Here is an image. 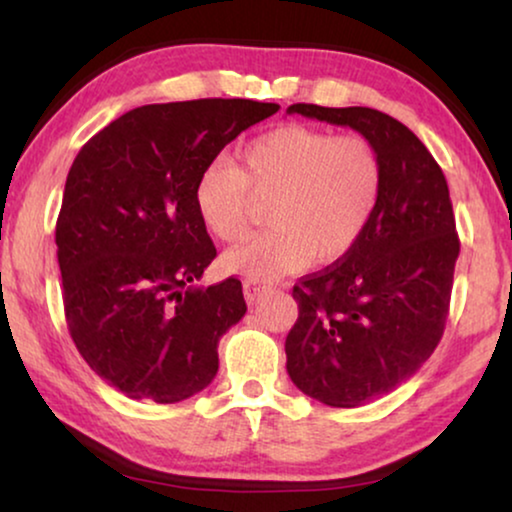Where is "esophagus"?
<instances>
[{
	"mask_svg": "<svg viewBox=\"0 0 512 512\" xmlns=\"http://www.w3.org/2000/svg\"><path fill=\"white\" fill-rule=\"evenodd\" d=\"M242 286H244V298H247L249 303H256V300L265 293V289H268V286L256 282V279H244Z\"/></svg>",
	"mask_w": 512,
	"mask_h": 512,
	"instance_id": "obj_1",
	"label": "esophagus"
}]
</instances>
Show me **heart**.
<instances>
[{
    "label": "heart",
    "mask_w": 512,
    "mask_h": 512,
    "mask_svg": "<svg viewBox=\"0 0 512 512\" xmlns=\"http://www.w3.org/2000/svg\"><path fill=\"white\" fill-rule=\"evenodd\" d=\"M384 186L377 146L363 135L279 125L251 139L240 165L216 158L193 186L198 219L221 242L247 233L251 195L268 198V230L223 254V268L256 282L345 256L373 219Z\"/></svg>",
    "instance_id": "obj_1"
}]
</instances>
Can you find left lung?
Returning a JSON list of instances; mask_svg holds the SVG:
<instances>
[{
	"label": "left lung",
	"instance_id": "obj_1",
	"mask_svg": "<svg viewBox=\"0 0 512 512\" xmlns=\"http://www.w3.org/2000/svg\"><path fill=\"white\" fill-rule=\"evenodd\" d=\"M286 114L345 125L377 146L380 202L361 240L293 286L286 335L291 382L331 408H356L401 387L443 338L459 237L445 174L401 121L368 107L291 104Z\"/></svg>",
	"mask_w": 512,
	"mask_h": 512
}]
</instances>
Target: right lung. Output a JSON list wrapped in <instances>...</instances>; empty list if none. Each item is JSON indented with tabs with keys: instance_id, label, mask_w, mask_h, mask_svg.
I'll return each mask as SVG.
<instances>
[{
	"instance_id": "add662e5",
	"label": "right lung",
	"mask_w": 512,
	"mask_h": 512,
	"mask_svg": "<svg viewBox=\"0 0 512 512\" xmlns=\"http://www.w3.org/2000/svg\"><path fill=\"white\" fill-rule=\"evenodd\" d=\"M279 104H144L90 137L55 226L76 349L135 401L179 403L214 380L221 335L247 312L240 279L195 282L214 261L193 205L202 167Z\"/></svg>"
}]
</instances>
